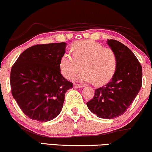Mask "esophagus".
Masks as SVG:
<instances>
[{
    "label": "esophagus",
    "mask_w": 152,
    "mask_h": 152,
    "mask_svg": "<svg viewBox=\"0 0 152 152\" xmlns=\"http://www.w3.org/2000/svg\"><path fill=\"white\" fill-rule=\"evenodd\" d=\"M74 87H75V88H83L84 86H83V85H78V84H75Z\"/></svg>",
    "instance_id": "34e87169"
}]
</instances>
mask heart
I'll list each match as a JSON object with an SVG mask.
<instances>
[{"instance_id":"b5f03b06","label":"heart","mask_w":152,"mask_h":152,"mask_svg":"<svg viewBox=\"0 0 152 152\" xmlns=\"http://www.w3.org/2000/svg\"><path fill=\"white\" fill-rule=\"evenodd\" d=\"M72 54L66 52L60 60L62 74L71 79L82 68L84 70L76 77L81 83H95L102 85L108 83L115 75L117 66L115 53L104 48L99 42L81 40L72 45Z\"/></svg>"}]
</instances>
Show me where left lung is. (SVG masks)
I'll list each match as a JSON object with an SVG mask.
<instances>
[{
    "mask_svg": "<svg viewBox=\"0 0 152 152\" xmlns=\"http://www.w3.org/2000/svg\"><path fill=\"white\" fill-rule=\"evenodd\" d=\"M107 42L117 55V69L110 83L95 90L87 106L99 118L110 119L123 115L134 100L142 87V68L134 54L124 44L115 40Z\"/></svg>",
    "mask_w": 152,
    "mask_h": 152,
    "instance_id": "8db88e82",
    "label": "left lung"
}]
</instances>
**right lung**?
<instances>
[{
	"instance_id": "right-lung-1",
	"label": "right lung",
	"mask_w": 152,
	"mask_h": 152,
	"mask_svg": "<svg viewBox=\"0 0 152 152\" xmlns=\"http://www.w3.org/2000/svg\"><path fill=\"white\" fill-rule=\"evenodd\" d=\"M66 42L36 45L21 53L11 68L12 97L26 116L48 122L61 112L72 83L62 75L60 60Z\"/></svg>"
}]
</instances>
